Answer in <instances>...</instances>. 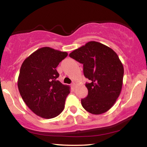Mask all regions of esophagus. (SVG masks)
<instances>
[{"label": "esophagus", "mask_w": 147, "mask_h": 147, "mask_svg": "<svg viewBox=\"0 0 147 147\" xmlns=\"http://www.w3.org/2000/svg\"><path fill=\"white\" fill-rule=\"evenodd\" d=\"M75 86H76V84L74 83V82H73L71 84V86L73 87V88H74V87H75Z\"/></svg>", "instance_id": "obj_1"}]
</instances>
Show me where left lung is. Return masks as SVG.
<instances>
[{
  "label": "left lung",
  "mask_w": 147,
  "mask_h": 147,
  "mask_svg": "<svg viewBox=\"0 0 147 147\" xmlns=\"http://www.w3.org/2000/svg\"><path fill=\"white\" fill-rule=\"evenodd\" d=\"M71 58L83 64L88 94L81 100L87 111L100 115L108 111L120 95L124 75L123 63L113 50L96 41H89L74 50Z\"/></svg>",
  "instance_id": "8db88e82"
}]
</instances>
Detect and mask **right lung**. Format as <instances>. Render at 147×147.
<instances>
[{
	"mask_svg": "<svg viewBox=\"0 0 147 147\" xmlns=\"http://www.w3.org/2000/svg\"><path fill=\"white\" fill-rule=\"evenodd\" d=\"M67 55L66 52L42 47L21 65L17 81L20 94L27 106L42 118L56 117L64 109L70 87L57 80L56 68Z\"/></svg>",
	"mask_w": 147,
	"mask_h": 147,
	"instance_id": "obj_1",
	"label": "right lung"
}]
</instances>
